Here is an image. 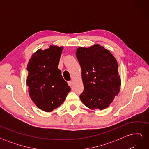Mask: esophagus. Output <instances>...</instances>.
I'll return each mask as SVG.
<instances>
[{
    "mask_svg": "<svg viewBox=\"0 0 149 149\" xmlns=\"http://www.w3.org/2000/svg\"><path fill=\"white\" fill-rule=\"evenodd\" d=\"M68 85L70 86H71L72 85V84H73V82L71 81H68Z\"/></svg>",
    "mask_w": 149,
    "mask_h": 149,
    "instance_id": "1",
    "label": "esophagus"
}]
</instances>
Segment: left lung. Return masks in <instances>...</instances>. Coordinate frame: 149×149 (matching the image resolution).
I'll return each instance as SVG.
<instances>
[{
    "mask_svg": "<svg viewBox=\"0 0 149 149\" xmlns=\"http://www.w3.org/2000/svg\"><path fill=\"white\" fill-rule=\"evenodd\" d=\"M76 55L81 68L84 84L81 101L91 109H105L120 91L121 80L117 60L99 44L79 47Z\"/></svg>",
    "mask_w": 149,
    "mask_h": 149,
    "instance_id": "1",
    "label": "left lung"
}]
</instances>
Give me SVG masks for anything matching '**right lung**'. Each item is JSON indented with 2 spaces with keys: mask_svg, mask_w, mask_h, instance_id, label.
<instances>
[{
  "mask_svg": "<svg viewBox=\"0 0 149 149\" xmlns=\"http://www.w3.org/2000/svg\"><path fill=\"white\" fill-rule=\"evenodd\" d=\"M63 47L50 45L33 53L27 65L26 85L31 100L39 109L52 112L64 102L70 87L58 68Z\"/></svg>",
  "mask_w": 149,
  "mask_h": 149,
  "instance_id": "1",
  "label": "right lung"
}]
</instances>
